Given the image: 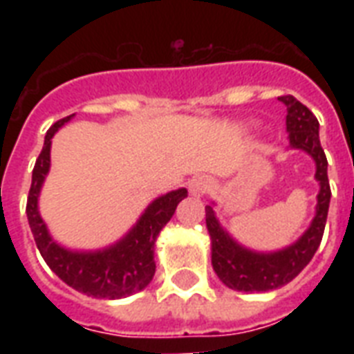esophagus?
I'll return each mask as SVG.
<instances>
[{
    "label": "esophagus",
    "mask_w": 354,
    "mask_h": 354,
    "mask_svg": "<svg viewBox=\"0 0 354 354\" xmlns=\"http://www.w3.org/2000/svg\"><path fill=\"white\" fill-rule=\"evenodd\" d=\"M209 189V180L205 176H194L191 182H189V191L193 196H202Z\"/></svg>",
    "instance_id": "obj_1"
}]
</instances>
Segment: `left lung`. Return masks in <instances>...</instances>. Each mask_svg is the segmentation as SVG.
I'll list each match as a JSON object with an SVG mask.
<instances>
[{
	"instance_id": "8db88e82",
	"label": "left lung",
	"mask_w": 354,
	"mask_h": 354,
	"mask_svg": "<svg viewBox=\"0 0 354 354\" xmlns=\"http://www.w3.org/2000/svg\"><path fill=\"white\" fill-rule=\"evenodd\" d=\"M279 101L286 106V132L290 147L305 150L313 156L316 163V180L319 182L316 215L307 232L294 244L277 252L261 253L241 246L230 233L222 230L213 207L205 205V224L211 236V264L218 279L233 290L268 292L290 283L310 263L324 236L330 187L327 178V158L319 143V122L296 97L283 95Z\"/></svg>"
}]
</instances>
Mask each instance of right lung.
I'll list each match as a JSON object with an SVG mask.
<instances>
[{
    "label": "right lung",
    "instance_id": "obj_1",
    "mask_svg": "<svg viewBox=\"0 0 354 354\" xmlns=\"http://www.w3.org/2000/svg\"><path fill=\"white\" fill-rule=\"evenodd\" d=\"M69 118L53 124L46 133L44 149L32 169V183L27 198V218L41 257L47 266L75 290L99 299L132 296L149 285L156 272L154 244L176 205L187 196V189H176L156 198L139 216L136 226L121 241L97 252H73L53 241L38 211V196L51 167V139Z\"/></svg>",
    "mask_w": 354,
    "mask_h": 354
}]
</instances>
